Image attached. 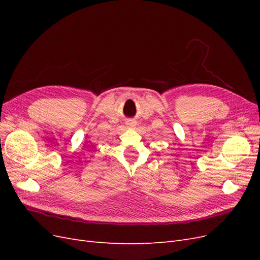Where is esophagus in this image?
I'll use <instances>...</instances> for the list:
<instances>
[{
  "mask_svg": "<svg viewBox=\"0 0 260 260\" xmlns=\"http://www.w3.org/2000/svg\"><path fill=\"white\" fill-rule=\"evenodd\" d=\"M125 125H127L128 128H135L136 127V122L133 121V120H129V121L125 122Z\"/></svg>",
  "mask_w": 260,
  "mask_h": 260,
  "instance_id": "obj_1",
  "label": "esophagus"
}]
</instances>
